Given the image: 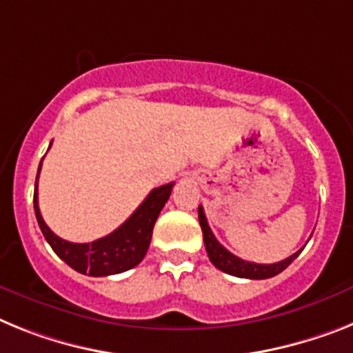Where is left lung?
Here are the masks:
<instances>
[{
  "label": "left lung",
  "mask_w": 353,
  "mask_h": 353,
  "mask_svg": "<svg viewBox=\"0 0 353 353\" xmlns=\"http://www.w3.org/2000/svg\"><path fill=\"white\" fill-rule=\"evenodd\" d=\"M199 224L201 230H203V239H204V245H206V253H208L210 262L215 265L221 271L228 272V274H232V276H239V278H250V280H265V278H272L280 274L283 269H287L292 263V260L301 253L300 251H296L294 254H291L289 259L282 260V262L276 263H254V262H248V260H242L239 256H235L233 253L224 248V245L219 244V241L215 239V235L212 233L208 226V221H206V215L203 212V206H199Z\"/></svg>",
  "instance_id": "8db88e82"
}]
</instances>
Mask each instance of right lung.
I'll use <instances>...</instances> for the list:
<instances>
[{
    "label": "right lung",
    "mask_w": 353,
    "mask_h": 353,
    "mask_svg": "<svg viewBox=\"0 0 353 353\" xmlns=\"http://www.w3.org/2000/svg\"><path fill=\"white\" fill-rule=\"evenodd\" d=\"M39 172H37V179H39ZM37 179H35L34 210L44 239L57 253L59 259L64 260L71 269L82 274H90V276L118 274V272L129 271L143 260L149 250L150 239H152L156 219L170 197L172 186H174V183H168L159 188H154L131 217L109 235L94 242H88V244H75L55 235L43 221L39 201H37Z\"/></svg>",
    "instance_id": "right-lung-1"
}]
</instances>
